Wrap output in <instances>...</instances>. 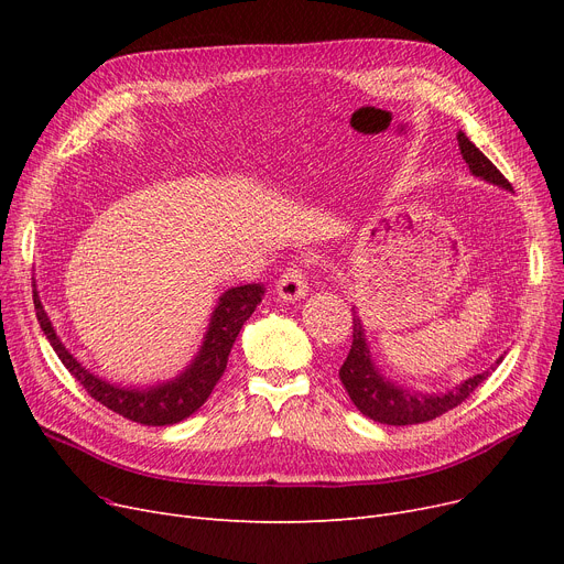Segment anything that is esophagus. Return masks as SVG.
I'll use <instances>...</instances> for the list:
<instances>
[{
  "label": "esophagus",
  "instance_id": "obj_1",
  "mask_svg": "<svg viewBox=\"0 0 564 564\" xmlns=\"http://www.w3.org/2000/svg\"><path fill=\"white\" fill-rule=\"evenodd\" d=\"M276 290H279V297L285 300V302H294V300H302L306 297L308 292V283H306V270L304 264H290L285 267V272L281 274L279 283H276Z\"/></svg>",
  "mask_w": 564,
  "mask_h": 564
}]
</instances>
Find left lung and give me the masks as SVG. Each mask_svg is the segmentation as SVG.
Wrapping results in <instances>:
<instances>
[{
  "mask_svg": "<svg viewBox=\"0 0 564 564\" xmlns=\"http://www.w3.org/2000/svg\"><path fill=\"white\" fill-rule=\"evenodd\" d=\"M459 141V151L462 158L466 160L468 169L476 173L478 177H485V181L500 185L506 189H512L510 181L502 175L491 160L480 151V148L473 143L464 132L457 134ZM351 347L345 364L340 366L338 375L345 391L349 393L351 402L357 404V409L361 413H366L368 419L377 421V423H387V425H416V423H427L434 421L441 413H446L451 409H455L457 404H462L473 391H476L480 383L491 375V370H485L476 377L466 379L464 383H459L457 389L448 391L446 395H411L409 391H402L398 387H393L391 381L383 379L370 359V349L366 345V336H364V327L361 319L354 315L351 317ZM502 359H498L496 364H500Z\"/></svg>",
  "mask_w": 564,
  "mask_h": 564,
  "instance_id": "1",
  "label": "left lung"
}]
</instances>
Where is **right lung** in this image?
<instances>
[{
    "instance_id": "1",
    "label": "right lung",
    "mask_w": 564,
    "mask_h": 564,
    "mask_svg": "<svg viewBox=\"0 0 564 564\" xmlns=\"http://www.w3.org/2000/svg\"><path fill=\"white\" fill-rule=\"evenodd\" d=\"M262 292L264 290L258 283L230 288L228 292H224L213 313L210 329L205 334L203 347L198 351V357L194 359V364L177 379L166 381L162 387L148 389V391L113 387V383H107L100 377L84 370V366L54 334L52 322L36 292H34V308L41 322V329L47 336L52 349L56 351V357L62 359L66 370L82 383V389L96 402L105 404L107 409L116 411L118 416H123L132 423L173 425L192 416V413L198 406H203L207 398H210L213 389L217 387V381L226 370L232 343L237 334H240L242 324L251 317V313L260 304Z\"/></svg>"
}]
</instances>
